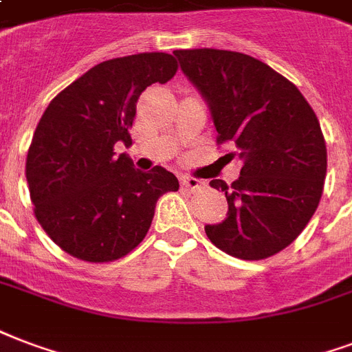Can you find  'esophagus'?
I'll return each instance as SVG.
<instances>
[{
  "label": "esophagus",
  "mask_w": 352,
  "mask_h": 352,
  "mask_svg": "<svg viewBox=\"0 0 352 352\" xmlns=\"http://www.w3.org/2000/svg\"><path fill=\"white\" fill-rule=\"evenodd\" d=\"M182 186L186 187V189H191V191H197V189H202L206 184L202 179L192 178V176H184V178H182Z\"/></svg>",
  "instance_id": "esophagus-1"
}]
</instances>
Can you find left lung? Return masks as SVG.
<instances>
[{"label":"left lung","instance_id":"obj_1","mask_svg":"<svg viewBox=\"0 0 352 352\" xmlns=\"http://www.w3.org/2000/svg\"><path fill=\"white\" fill-rule=\"evenodd\" d=\"M179 66L210 104L217 144L232 142L241 176L226 186L228 217L206 236L239 260L284 250L310 223L323 195L327 144L316 113L297 87L271 66L228 50H176Z\"/></svg>","mask_w":352,"mask_h":352}]
</instances>
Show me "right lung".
I'll list each match as a JSON object with an SVG mask.
<instances>
[{
    "mask_svg": "<svg viewBox=\"0 0 352 352\" xmlns=\"http://www.w3.org/2000/svg\"><path fill=\"white\" fill-rule=\"evenodd\" d=\"M178 72L170 54L116 57L89 72L50 102L25 160L35 217L66 254L107 263L131 252L146 237L161 195L178 191V178L163 166L133 168L118 141L131 144L137 100L152 83Z\"/></svg>",
    "mask_w": 352,
    "mask_h": 352,
    "instance_id": "right-lung-1",
    "label": "right lung"
}]
</instances>
